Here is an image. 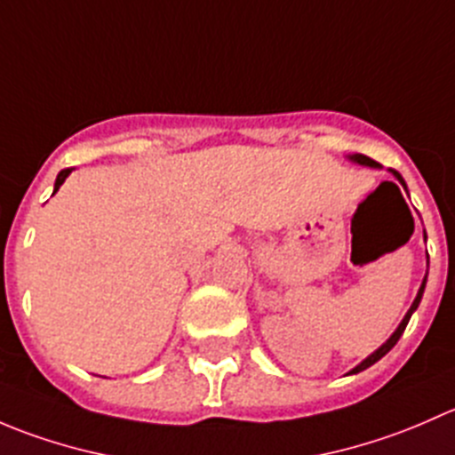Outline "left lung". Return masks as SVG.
I'll return each mask as SVG.
<instances>
[{
	"instance_id": "1",
	"label": "left lung",
	"mask_w": 455,
	"mask_h": 455,
	"mask_svg": "<svg viewBox=\"0 0 455 455\" xmlns=\"http://www.w3.org/2000/svg\"><path fill=\"white\" fill-rule=\"evenodd\" d=\"M350 160H352V163H359V164H365V167H374V169H376V167H380V164H379V163H376V160H371V158H368V156H363V154H355V156H350ZM392 173H394V178H396V180H398V182H401V185H403V189H407V185H405V180H403V176H401V173H398V172H394V169H392ZM425 237H427V235H425ZM425 283H427V275H425L423 283H420V288H419V295H416L414 304H411V308H410V310H407V315H405V316H403V321H401V323H398V328H396V330H394V334H392V337H389V339H387V341H385V343H383V346H380V347H379V350H376V352H371V355L368 356V359H365V361H361V363H359V365H356V368H355V370H352V371H350V374H359V371L368 370V368H370V365H374V363H376V361H379V359H383V356H385V355H387V352H389V350H392V347H394V346H396V343H398V339H401V337H403V332H405L407 323H410V316H411V315H414V310H416V308H419L420 299H423V292H425Z\"/></svg>"
}]
</instances>
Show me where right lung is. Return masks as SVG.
<instances>
[{"mask_svg": "<svg viewBox=\"0 0 455 455\" xmlns=\"http://www.w3.org/2000/svg\"><path fill=\"white\" fill-rule=\"evenodd\" d=\"M70 172H72V169H63V172H59V176H57V182H54V194H57V191H59V187H61L63 182H66V178L70 176Z\"/></svg>", "mask_w": 455, "mask_h": 455, "instance_id": "1", "label": "right lung"}]
</instances>
